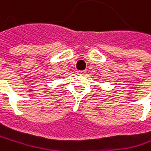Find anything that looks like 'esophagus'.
<instances>
[{
	"instance_id": "obj_1",
	"label": "esophagus",
	"mask_w": 151,
	"mask_h": 151,
	"mask_svg": "<svg viewBox=\"0 0 151 151\" xmlns=\"http://www.w3.org/2000/svg\"><path fill=\"white\" fill-rule=\"evenodd\" d=\"M77 74H79V75H84V74H86V71H84V70H83V71L79 70V71H77Z\"/></svg>"
}]
</instances>
